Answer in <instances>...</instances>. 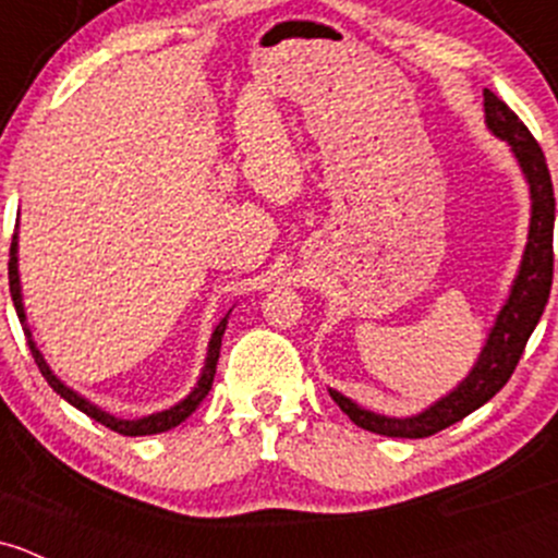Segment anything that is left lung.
<instances>
[{"label": "left lung", "mask_w": 558, "mask_h": 558, "mask_svg": "<svg viewBox=\"0 0 558 558\" xmlns=\"http://www.w3.org/2000/svg\"><path fill=\"white\" fill-rule=\"evenodd\" d=\"M484 122L492 136L511 146L515 162H519L521 173L526 179V186H530V234H526L519 272H515L508 299L502 302L495 324L486 333L484 348H481L468 377L427 409L409 414V417H387V414L357 407L353 398L328 387V396L363 430L390 438H427L476 412L511 379L515 363L524 353L526 339L535 331L545 302H548L550 280H554L556 201L545 155L541 144L526 131L524 122L492 90H484Z\"/></svg>", "instance_id": "1"}]
</instances>
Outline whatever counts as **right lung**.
<instances>
[{"label": "right lung", "mask_w": 558, "mask_h": 558, "mask_svg": "<svg viewBox=\"0 0 558 558\" xmlns=\"http://www.w3.org/2000/svg\"><path fill=\"white\" fill-rule=\"evenodd\" d=\"M8 275H10V296H13V304H15V313H17V320H21L23 326V333H26L28 339V350H32L34 361H37L39 372H43V377L47 379V385L52 387V390L58 392V396L63 398V401L72 403L74 409H80L82 414H87L90 420L101 422V425H107L109 430L120 433V436H155V433H166L171 430V427L181 425L186 417H190L192 412H195L197 407L203 403V398L208 396L210 385H214V374H216V363H219V350H221V337H225V328H227V320H230V313L225 315V318L219 320V326L214 328V333H210V342H208V355H205V363H203V372L201 377H197L195 387L190 390V396L181 398L179 403H173L171 409H162V412H155V414H146V417H138V420H122V417H114V414L104 412L101 407H96L93 401H87L85 396H80L74 387H69L63 383L61 377H58L56 372H52L50 366H47L45 355L39 353L37 342H34L32 337V328L26 324V307H23V291H21V272H17V232L13 234V245H10V264H8Z\"/></svg>", "instance_id": "add662e5"}]
</instances>
